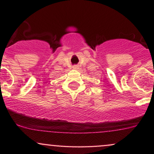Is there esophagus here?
Listing matches in <instances>:
<instances>
[{
	"instance_id": "34e87169",
	"label": "esophagus",
	"mask_w": 154,
	"mask_h": 154,
	"mask_svg": "<svg viewBox=\"0 0 154 154\" xmlns=\"http://www.w3.org/2000/svg\"><path fill=\"white\" fill-rule=\"evenodd\" d=\"M78 68V66H77V65H75V66H73V68H74V69H75V68Z\"/></svg>"
}]
</instances>
